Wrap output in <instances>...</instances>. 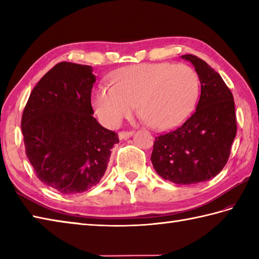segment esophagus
<instances>
[{
  "mask_svg": "<svg viewBox=\"0 0 259 259\" xmlns=\"http://www.w3.org/2000/svg\"><path fill=\"white\" fill-rule=\"evenodd\" d=\"M133 135H134V131H120L118 136L120 140H123V139H129Z\"/></svg>",
  "mask_w": 259,
  "mask_h": 259,
  "instance_id": "1",
  "label": "esophagus"
}]
</instances>
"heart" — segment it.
I'll return each instance as SVG.
<instances>
[{"label": "heart", "instance_id": "heart-1", "mask_svg": "<svg viewBox=\"0 0 259 259\" xmlns=\"http://www.w3.org/2000/svg\"><path fill=\"white\" fill-rule=\"evenodd\" d=\"M112 87L99 85L92 96L95 111L109 126L118 125L134 112L156 129L180 123L194 108L200 82L196 71L184 63H141L118 70Z\"/></svg>", "mask_w": 259, "mask_h": 259}]
</instances>
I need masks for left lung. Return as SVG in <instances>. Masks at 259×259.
I'll list each match as a JSON object with an SVG mask.
<instances>
[{
    "instance_id": "left-lung-1",
    "label": "left lung",
    "mask_w": 259,
    "mask_h": 259,
    "mask_svg": "<svg viewBox=\"0 0 259 259\" xmlns=\"http://www.w3.org/2000/svg\"><path fill=\"white\" fill-rule=\"evenodd\" d=\"M195 67L200 81L196 111L171 133L155 138L151 162L164 180L192 185L222 171L230 155L237 123L233 93L223 78L203 60L181 56Z\"/></svg>"
}]
</instances>
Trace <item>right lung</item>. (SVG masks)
Instances as JSON below:
<instances>
[{"label":"right lung","mask_w":259,"mask_h":259,"mask_svg":"<svg viewBox=\"0 0 259 259\" xmlns=\"http://www.w3.org/2000/svg\"><path fill=\"white\" fill-rule=\"evenodd\" d=\"M90 65L61 62L32 90L22 115L25 153L43 184L64 195L84 192L107 170L118 135L93 117Z\"/></svg>","instance_id":"1"}]
</instances>
